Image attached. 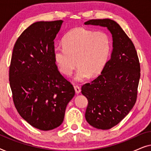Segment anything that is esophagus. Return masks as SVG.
<instances>
[{
    "mask_svg": "<svg viewBox=\"0 0 151 151\" xmlns=\"http://www.w3.org/2000/svg\"><path fill=\"white\" fill-rule=\"evenodd\" d=\"M74 89H75V91H76V93H77V94L80 93V91H81V89H80V86H77V85L74 86Z\"/></svg>",
    "mask_w": 151,
    "mask_h": 151,
    "instance_id": "1",
    "label": "esophagus"
}]
</instances>
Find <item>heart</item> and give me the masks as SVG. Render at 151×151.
I'll return each mask as SVG.
<instances>
[{"mask_svg":"<svg viewBox=\"0 0 151 151\" xmlns=\"http://www.w3.org/2000/svg\"><path fill=\"white\" fill-rule=\"evenodd\" d=\"M63 45L53 49V58L59 71L65 76L71 75L76 65L79 67L74 77L82 82L100 73L109 60L111 40L105 32L76 27L64 37Z\"/></svg>","mask_w":151,"mask_h":151,"instance_id":"1","label":"heart"}]
</instances>
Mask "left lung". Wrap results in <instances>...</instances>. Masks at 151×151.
Returning <instances> with one entry per match:
<instances>
[{"label": "left lung", "instance_id": "left-lung-1", "mask_svg": "<svg viewBox=\"0 0 151 151\" xmlns=\"http://www.w3.org/2000/svg\"><path fill=\"white\" fill-rule=\"evenodd\" d=\"M84 24L106 27L112 34L111 58L100 75L81 88L88 99L86 121L96 129H110L120 122L135 104L140 63L133 42L114 20L92 19Z\"/></svg>", "mask_w": 151, "mask_h": 151}]
</instances>
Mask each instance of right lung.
Segmentation results:
<instances>
[{"label":"right lung","mask_w":151,"mask_h":151,"mask_svg":"<svg viewBox=\"0 0 151 151\" xmlns=\"http://www.w3.org/2000/svg\"><path fill=\"white\" fill-rule=\"evenodd\" d=\"M63 20L40 21L26 29L14 45L9 80L16 110L36 129L63 123L73 86L60 74L53 58L54 39Z\"/></svg>","instance_id":"1"}]
</instances>
